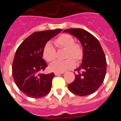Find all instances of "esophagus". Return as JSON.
<instances>
[{
  "mask_svg": "<svg viewBox=\"0 0 121 121\" xmlns=\"http://www.w3.org/2000/svg\"><path fill=\"white\" fill-rule=\"evenodd\" d=\"M64 73V72H54V74L56 76L60 75V74H62Z\"/></svg>",
  "mask_w": 121,
  "mask_h": 121,
  "instance_id": "obj_1",
  "label": "esophagus"
}]
</instances>
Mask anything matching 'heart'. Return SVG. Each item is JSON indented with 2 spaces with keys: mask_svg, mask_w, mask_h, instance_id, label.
Instances as JSON below:
<instances>
[{
  "mask_svg": "<svg viewBox=\"0 0 121 121\" xmlns=\"http://www.w3.org/2000/svg\"><path fill=\"white\" fill-rule=\"evenodd\" d=\"M56 43L60 48L67 50L65 60H56L51 64L50 68L55 72H64L74 68L76 65L74 59L79 62L83 58L84 52L80 44L74 42L73 37L68 34L62 35L56 40ZM43 57L46 61L51 62L56 58V51L50 42H47L43 50Z\"/></svg>",
  "mask_w": 121,
  "mask_h": 121,
  "instance_id": "b5f03b06",
  "label": "heart"
}]
</instances>
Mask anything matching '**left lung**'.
<instances>
[{
	"label": "left lung",
	"instance_id": "8db88e82",
	"mask_svg": "<svg viewBox=\"0 0 121 121\" xmlns=\"http://www.w3.org/2000/svg\"><path fill=\"white\" fill-rule=\"evenodd\" d=\"M78 38L83 48L82 64L75 71V79L68 88L75 95L85 96L95 92L102 84L106 74L107 61L99 40L89 32L81 28L64 30Z\"/></svg>",
	"mask_w": 121,
	"mask_h": 121
}]
</instances>
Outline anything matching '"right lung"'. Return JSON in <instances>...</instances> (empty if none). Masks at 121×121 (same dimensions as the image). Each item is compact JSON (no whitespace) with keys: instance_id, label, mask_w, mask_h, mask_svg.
Wrapping results in <instances>:
<instances>
[{"instance_id":"right-lung-1","label":"right lung","mask_w":121,"mask_h":121,"mask_svg":"<svg viewBox=\"0 0 121 121\" xmlns=\"http://www.w3.org/2000/svg\"><path fill=\"white\" fill-rule=\"evenodd\" d=\"M62 31L57 29L35 32L17 49L13 62V76L19 90L27 96L40 98L51 90L54 73H38L47 67L42 59L45 45Z\"/></svg>"}]
</instances>
